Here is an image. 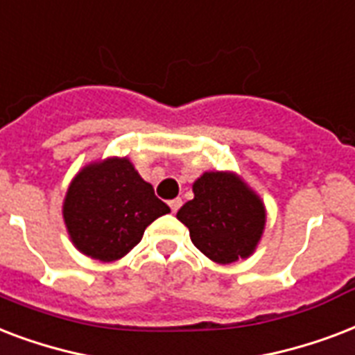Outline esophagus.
Masks as SVG:
<instances>
[{"mask_svg":"<svg viewBox=\"0 0 355 355\" xmlns=\"http://www.w3.org/2000/svg\"><path fill=\"white\" fill-rule=\"evenodd\" d=\"M181 203H183V202H181L180 198H174V200H170L168 205H170V209H172V213H178V211H180Z\"/></svg>","mask_w":355,"mask_h":355,"instance_id":"obj_1","label":"esophagus"}]
</instances>
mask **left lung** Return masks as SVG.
Here are the masks:
<instances>
[{
  "instance_id": "1",
  "label": "left lung",
  "mask_w": 355,
  "mask_h": 355,
  "mask_svg": "<svg viewBox=\"0 0 355 355\" xmlns=\"http://www.w3.org/2000/svg\"><path fill=\"white\" fill-rule=\"evenodd\" d=\"M194 198L178 211L202 254L216 263L248 257L265 227V207L243 181L224 172H205L192 185Z\"/></svg>"
}]
</instances>
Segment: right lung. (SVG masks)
<instances>
[{"label": "right lung", "instance_id": "add662e5", "mask_svg": "<svg viewBox=\"0 0 355 355\" xmlns=\"http://www.w3.org/2000/svg\"><path fill=\"white\" fill-rule=\"evenodd\" d=\"M170 213L128 159L90 164L76 175L64 200L66 227L83 254L120 259L140 243L155 218Z\"/></svg>", "mask_w": 355, "mask_h": 355}]
</instances>
